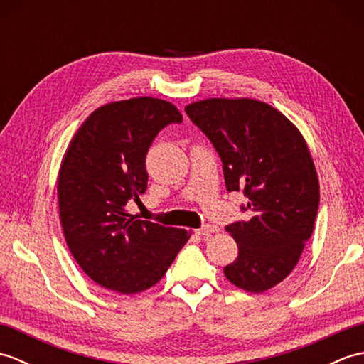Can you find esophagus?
<instances>
[{
  "instance_id": "obj_1",
  "label": "esophagus",
  "mask_w": 364,
  "mask_h": 364,
  "mask_svg": "<svg viewBox=\"0 0 364 364\" xmlns=\"http://www.w3.org/2000/svg\"><path fill=\"white\" fill-rule=\"evenodd\" d=\"M218 231H219V227H218V225H211V223H206V225H203L202 228L196 230V233H197L198 236L206 237V236H210V235H213V233H218Z\"/></svg>"
}]
</instances>
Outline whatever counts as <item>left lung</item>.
<instances>
[{"label": "left lung", "mask_w": 364, "mask_h": 364, "mask_svg": "<svg viewBox=\"0 0 364 364\" xmlns=\"http://www.w3.org/2000/svg\"><path fill=\"white\" fill-rule=\"evenodd\" d=\"M186 114L219 153L228 192L242 191L249 220L225 227L239 247L223 274L237 288L264 292L296 267L311 237L319 180L300 131L267 103L210 98Z\"/></svg>", "instance_id": "left-lung-1"}]
</instances>
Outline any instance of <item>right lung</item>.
<instances>
[{"instance_id": "right-lung-1", "label": "right lung", "mask_w": 364, "mask_h": 364, "mask_svg": "<svg viewBox=\"0 0 364 364\" xmlns=\"http://www.w3.org/2000/svg\"><path fill=\"white\" fill-rule=\"evenodd\" d=\"M176 107L141 97L98 107L76 131L60 166L59 214L68 249L103 288L136 294L156 284L188 242L186 230L137 220L127 203L146 191L154 137L181 123Z\"/></svg>"}]
</instances>
